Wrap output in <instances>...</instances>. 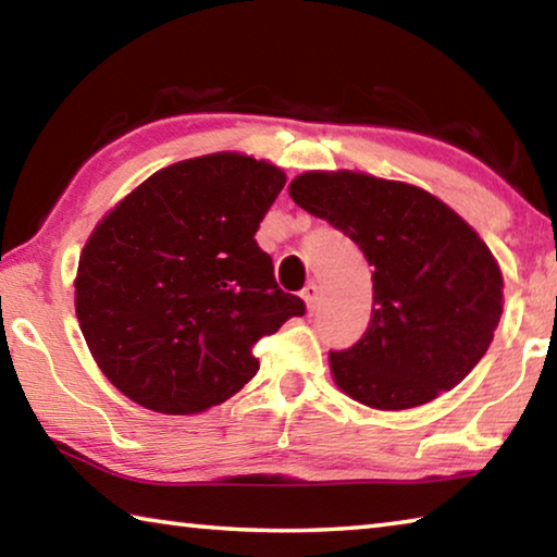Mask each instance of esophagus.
I'll list each match as a JSON object with an SVG mask.
<instances>
[{
	"label": "esophagus",
	"mask_w": 557,
	"mask_h": 557,
	"mask_svg": "<svg viewBox=\"0 0 557 557\" xmlns=\"http://www.w3.org/2000/svg\"><path fill=\"white\" fill-rule=\"evenodd\" d=\"M301 299H305V305H307L309 312H314L317 301H319V287L317 285H307L305 289H301Z\"/></svg>",
	"instance_id": "obj_1"
}]
</instances>
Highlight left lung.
Masks as SVG:
<instances>
[{"mask_svg": "<svg viewBox=\"0 0 557 557\" xmlns=\"http://www.w3.org/2000/svg\"><path fill=\"white\" fill-rule=\"evenodd\" d=\"M299 209L351 238L373 268L363 336L329 351L338 388L379 410L451 391L482 361L502 319L504 280L486 243L418 186L356 172H307Z\"/></svg>", "mask_w": 557, "mask_h": 557, "instance_id": "obj_1", "label": "left lung"}]
</instances>
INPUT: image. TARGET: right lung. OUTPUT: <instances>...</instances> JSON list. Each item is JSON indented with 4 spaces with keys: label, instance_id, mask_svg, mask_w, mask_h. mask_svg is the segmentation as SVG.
Segmentation results:
<instances>
[{
    "label": "right lung",
    "instance_id": "right-lung-1",
    "mask_svg": "<svg viewBox=\"0 0 557 557\" xmlns=\"http://www.w3.org/2000/svg\"><path fill=\"white\" fill-rule=\"evenodd\" d=\"M285 174L243 154L162 169L92 231L75 314L110 383L139 405L191 414L238 393L252 348L305 301L282 292L256 233Z\"/></svg>",
    "mask_w": 557,
    "mask_h": 557
}]
</instances>
